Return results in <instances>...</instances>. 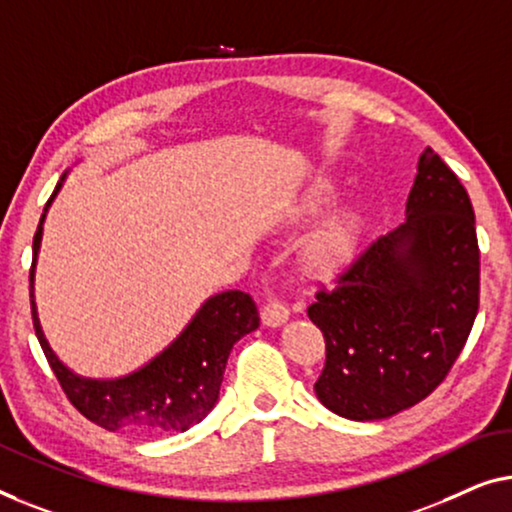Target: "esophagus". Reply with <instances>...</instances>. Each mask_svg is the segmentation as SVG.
<instances>
[{"instance_id":"1","label":"esophagus","mask_w":512,"mask_h":512,"mask_svg":"<svg viewBox=\"0 0 512 512\" xmlns=\"http://www.w3.org/2000/svg\"><path fill=\"white\" fill-rule=\"evenodd\" d=\"M287 320H290V308H287L283 301H269V304L262 308L264 327H283Z\"/></svg>"}]
</instances>
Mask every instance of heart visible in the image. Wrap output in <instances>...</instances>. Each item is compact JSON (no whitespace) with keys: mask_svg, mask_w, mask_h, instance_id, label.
Instances as JSON below:
<instances>
[{"mask_svg":"<svg viewBox=\"0 0 512 512\" xmlns=\"http://www.w3.org/2000/svg\"><path fill=\"white\" fill-rule=\"evenodd\" d=\"M331 197L329 185H313L294 201V206L285 215L287 229L304 227ZM359 234H362V218L352 208H336L325 220L311 229L301 243V262L313 273H329L348 262L355 253Z\"/></svg>","mask_w":512,"mask_h":512,"instance_id":"heart-1","label":"heart"}]
</instances>
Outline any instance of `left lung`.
Returning <instances> with one entry per match:
<instances>
[{
	"label": "left lung",
	"instance_id": "left-lung-1",
	"mask_svg": "<svg viewBox=\"0 0 512 512\" xmlns=\"http://www.w3.org/2000/svg\"><path fill=\"white\" fill-rule=\"evenodd\" d=\"M480 253L469 194L431 148L406 220L357 259L308 318L327 343L315 394L357 422L415 406L448 376L478 315Z\"/></svg>",
	"mask_w": 512,
	"mask_h": 512
}]
</instances>
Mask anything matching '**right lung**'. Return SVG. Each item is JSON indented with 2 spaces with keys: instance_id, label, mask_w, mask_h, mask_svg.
Here are the masks:
<instances>
[{
  "instance_id": "obj_1",
  "label": "right lung",
  "mask_w": 512,
  "mask_h": 512,
  "mask_svg": "<svg viewBox=\"0 0 512 512\" xmlns=\"http://www.w3.org/2000/svg\"><path fill=\"white\" fill-rule=\"evenodd\" d=\"M69 171L48 199L34 234L30 271L32 318L50 369L60 380L69 401L99 427L132 429L139 434H178L199 424L220 399V385L234 343L259 327L250 294L227 290L208 297L174 341L139 369L118 378H88L71 371L50 348L34 301V276L43 239V222Z\"/></svg>"
}]
</instances>
